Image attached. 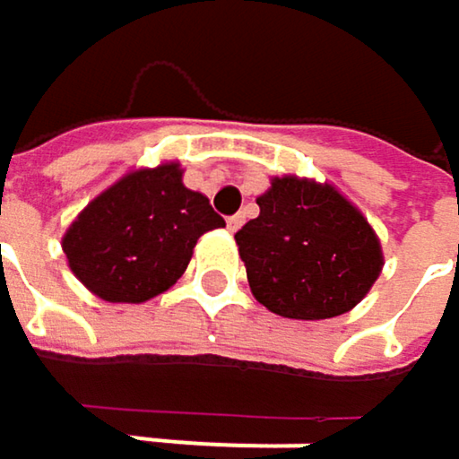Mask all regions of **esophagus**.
<instances>
[{"label":"esophagus","instance_id":"obj_1","mask_svg":"<svg viewBox=\"0 0 459 459\" xmlns=\"http://www.w3.org/2000/svg\"><path fill=\"white\" fill-rule=\"evenodd\" d=\"M226 223H229V230H236L241 223H244V218H241V215H230Z\"/></svg>","mask_w":459,"mask_h":459}]
</instances>
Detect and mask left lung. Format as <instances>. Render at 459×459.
Segmentation results:
<instances>
[{"mask_svg": "<svg viewBox=\"0 0 459 459\" xmlns=\"http://www.w3.org/2000/svg\"><path fill=\"white\" fill-rule=\"evenodd\" d=\"M260 215L236 230L257 303L284 319H332L351 311L383 268L367 218L332 186L273 178Z\"/></svg>", "mask_w": 459, "mask_h": 459, "instance_id": "obj_1", "label": "left lung"}]
</instances>
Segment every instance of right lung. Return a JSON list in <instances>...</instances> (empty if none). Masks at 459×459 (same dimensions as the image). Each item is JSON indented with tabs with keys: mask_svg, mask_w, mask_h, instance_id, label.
<instances>
[{
	"mask_svg": "<svg viewBox=\"0 0 459 459\" xmlns=\"http://www.w3.org/2000/svg\"><path fill=\"white\" fill-rule=\"evenodd\" d=\"M180 178L178 164L138 169L71 223L63 252L90 292L108 303H145L183 276L202 233L226 226Z\"/></svg>",
	"mask_w": 459,
	"mask_h": 459,
	"instance_id": "right-lung-1",
	"label": "right lung"
}]
</instances>
